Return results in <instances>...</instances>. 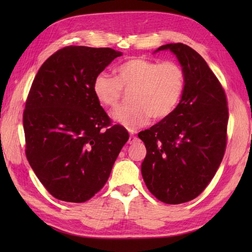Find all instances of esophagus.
<instances>
[{
    "label": "esophagus",
    "mask_w": 252,
    "mask_h": 252,
    "mask_svg": "<svg viewBox=\"0 0 252 252\" xmlns=\"http://www.w3.org/2000/svg\"><path fill=\"white\" fill-rule=\"evenodd\" d=\"M137 141V137L134 134H130L129 137V144H134Z\"/></svg>",
    "instance_id": "obj_1"
}]
</instances>
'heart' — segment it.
Instances as JSON below:
<instances>
[{"instance_id": "1", "label": "heart", "mask_w": 252, "mask_h": 252, "mask_svg": "<svg viewBox=\"0 0 252 252\" xmlns=\"http://www.w3.org/2000/svg\"><path fill=\"white\" fill-rule=\"evenodd\" d=\"M186 88V73L179 63H160L145 57H132L116 68V77L99 73L93 81L96 99L106 108L119 104L123 91L130 93V104L115 112V119L134 130L147 125L153 117L161 120L179 106Z\"/></svg>"}]
</instances>
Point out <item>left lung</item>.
Returning <instances> with one entry per match:
<instances>
[{
    "mask_svg": "<svg viewBox=\"0 0 252 252\" xmlns=\"http://www.w3.org/2000/svg\"><path fill=\"white\" fill-rule=\"evenodd\" d=\"M170 50L186 73L179 106L151 129L138 133L146 146L142 175L147 189L164 203L195 199L210 183L226 149L228 108L222 84L205 60L189 45Z\"/></svg>",
    "mask_w": 252,
    "mask_h": 252,
    "instance_id": "obj_1",
    "label": "left lung"
}]
</instances>
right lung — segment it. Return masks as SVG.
Here are the masks:
<instances>
[{
	"label": "right lung",
	"mask_w": 252,
	"mask_h": 252,
	"mask_svg": "<svg viewBox=\"0 0 252 252\" xmlns=\"http://www.w3.org/2000/svg\"><path fill=\"white\" fill-rule=\"evenodd\" d=\"M120 55L109 47H63L43 63L31 84L23 116L26 156L56 199H91L129 140L93 93L95 77Z\"/></svg>",
	"instance_id": "obj_1"
}]
</instances>
